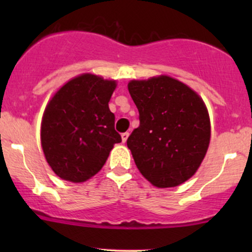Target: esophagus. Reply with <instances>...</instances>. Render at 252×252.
<instances>
[{
	"label": "esophagus",
	"mask_w": 252,
	"mask_h": 252,
	"mask_svg": "<svg viewBox=\"0 0 252 252\" xmlns=\"http://www.w3.org/2000/svg\"><path fill=\"white\" fill-rule=\"evenodd\" d=\"M128 137H129V132H123V134H122V142L126 143V140H128Z\"/></svg>",
	"instance_id": "obj_1"
}]
</instances>
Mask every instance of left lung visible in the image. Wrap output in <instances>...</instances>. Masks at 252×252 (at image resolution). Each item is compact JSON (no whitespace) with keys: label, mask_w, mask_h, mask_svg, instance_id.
<instances>
[{"label":"left lung","mask_w":252,"mask_h":252,"mask_svg":"<svg viewBox=\"0 0 252 252\" xmlns=\"http://www.w3.org/2000/svg\"><path fill=\"white\" fill-rule=\"evenodd\" d=\"M140 126L126 144L140 173L158 189L176 187L195 174L206 155L211 122L202 98L166 74L130 80Z\"/></svg>","instance_id":"obj_1"}]
</instances>
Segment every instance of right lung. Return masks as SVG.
I'll return each mask as SVG.
<instances>
[{
    "mask_svg": "<svg viewBox=\"0 0 252 252\" xmlns=\"http://www.w3.org/2000/svg\"><path fill=\"white\" fill-rule=\"evenodd\" d=\"M116 86L114 79L82 73L48 100L40 140L48 166L63 180L88 181L103 168L115 143L122 141L109 109Z\"/></svg>",
    "mask_w": 252,
    "mask_h": 252,
    "instance_id": "obj_1",
    "label": "right lung"
}]
</instances>
